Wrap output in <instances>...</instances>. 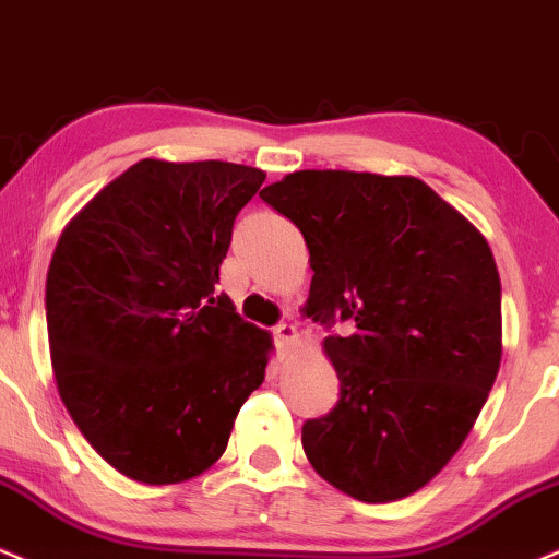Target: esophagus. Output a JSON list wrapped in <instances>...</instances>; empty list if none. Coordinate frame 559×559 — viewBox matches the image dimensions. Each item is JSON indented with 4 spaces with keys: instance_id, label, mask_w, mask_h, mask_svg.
<instances>
[{
    "instance_id": "esophagus-1",
    "label": "esophagus",
    "mask_w": 559,
    "mask_h": 559,
    "mask_svg": "<svg viewBox=\"0 0 559 559\" xmlns=\"http://www.w3.org/2000/svg\"><path fill=\"white\" fill-rule=\"evenodd\" d=\"M274 343H277L280 356H287L295 345H298V330L293 324H280L274 330Z\"/></svg>"
}]
</instances>
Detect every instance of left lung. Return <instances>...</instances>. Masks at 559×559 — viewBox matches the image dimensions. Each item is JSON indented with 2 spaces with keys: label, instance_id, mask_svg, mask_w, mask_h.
I'll return each mask as SVG.
<instances>
[{
  "label": "left lung",
  "instance_id": "1",
  "mask_svg": "<svg viewBox=\"0 0 559 559\" xmlns=\"http://www.w3.org/2000/svg\"><path fill=\"white\" fill-rule=\"evenodd\" d=\"M304 233L306 317L340 379L304 424L308 463L360 502H395L461 450L502 360V287L487 238L411 175L300 169L261 190Z\"/></svg>",
  "mask_w": 559,
  "mask_h": 559
}]
</instances>
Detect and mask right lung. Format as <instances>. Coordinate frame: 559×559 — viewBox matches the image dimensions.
<instances>
[{
  "mask_svg": "<svg viewBox=\"0 0 559 559\" xmlns=\"http://www.w3.org/2000/svg\"><path fill=\"white\" fill-rule=\"evenodd\" d=\"M264 180L246 164L141 159L59 235L46 274L59 397L133 481L212 468L264 382L272 334L216 295L235 216Z\"/></svg>",
  "mask_w": 559,
  "mask_h": 559,
  "instance_id": "obj_1",
  "label": "right lung"
}]
</instances>
